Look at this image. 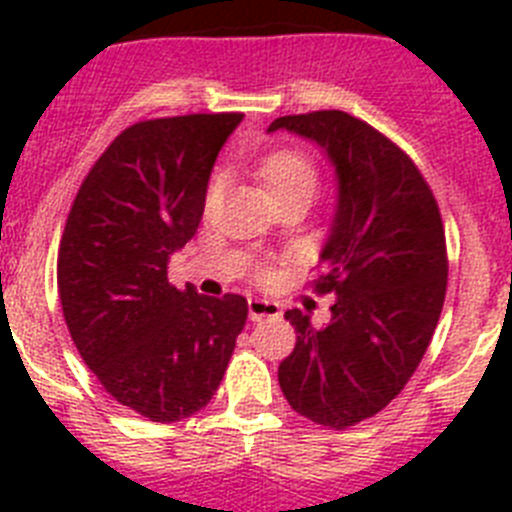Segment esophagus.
Masks as SVG:
<instances>
[{
    "instance_id": "obj_1",
    "label": "esophagus",
    "mask_w": 512,
    "mask_h": 512,
    "mask_svg": "<svg viewBox=\"0 0 512 512\" xmlns=\"http://www.w3.org/2000/svg\"><path fill=\"white\" fill-rule=\"evenodd\" d=\"M279 302L274 300H264V297H251L248 300V318L256 323V320L264 318H279Z\"/></svg>"
}]
</instances>
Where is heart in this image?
Masks as SVG:
<instances>
[{
  "label": "heart",
  "instance_id": "1",
  "mask_svg": "<svg viewBox=\"0 0 512 512\" xmlns=\"http://www.w3.org/2000/svg\"><path fill=\"white\" fill-rule=\"evenodd\" d=\"M259 174L264 179L266 189H269L271 200L274 197H282V194L292 192H307L315 194L318 189V169L312 166V161L307 156L297 151H274L261 161ZM223 187V179L215 176L207 189V202H215L217 194Z\"/></svg>",
  "mask_w": 512,
  "mask_h": 512
}]
</instances>
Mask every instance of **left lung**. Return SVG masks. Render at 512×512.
<instances>
[{
  "label": "left lung",
  "instance_id": "8db88e82",
  "mask_svg": "<svg viewBox=\"0 0 512 512\" xmlns=\"http://www.w3.org/2000/svg\"><path fill=\"white\" fill-rule=\"evenodd\" d=\"M323 148L338 197L320 251L318 292H333L325 325L287 310L297 346L279 364V387L312 423L348 428L387 408L408 384L446 297L441 212L418 166L390 138L341 110L277 117Z\"/></svg>",
  "mask_w": 512,
  "mask_h": 512
}]
</instances>
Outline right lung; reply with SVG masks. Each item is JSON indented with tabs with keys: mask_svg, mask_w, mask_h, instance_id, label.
<instances>
[{
	"mask_svg": "<svg viewBox=\"0 0 512 512\" xmlns=\"http://www.w3.org/2000/svg\"><path fill=\"white\" fill-rule=\"evenodd\" d=\"M241 112L135 122L81 182L58 251L63 318L81 359L120 405L153 423L202 410L248 318L241 295L169 284L197 233L212 166Z\"/></svg>",
	"mask_w": 512,
	"mask_h": 512,
	"instance_id": "right-lung-1",
	"label": "right lung"
}]
</instances>
